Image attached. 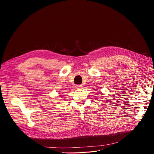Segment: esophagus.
I'll return each mask as SVG.
<instances>
[{"label": "esophagus", "mask_w": 154, "mask_h": 154, "mask_svg": "<svg viewBox=\"0 0 154 154\" xmlns=\"http://www.w3.org/2000/svg\"><path fill=\"white\" fill-rule=\"evenodd\" d=\"M76 88H81L82 87V84L76 85Z\"/></svg>", "instance_id": "34e87169"}]
</instances>
